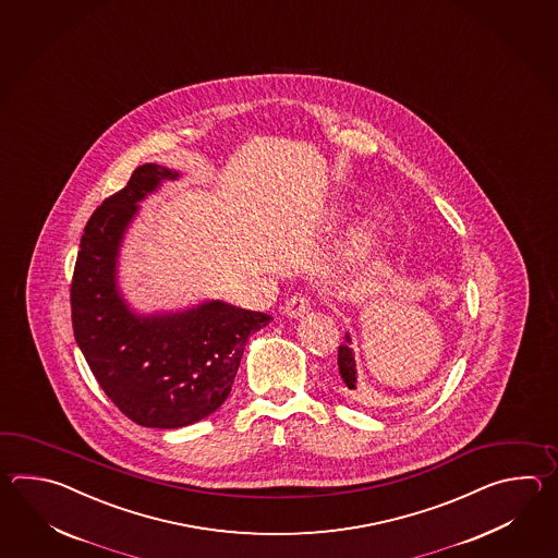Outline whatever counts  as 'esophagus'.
<instances>
[{
	"label": "esophagus",
	"mask_w": 558,
	"mask_h": 558,
	"mask_svg": "<svg viewBox=\"0 0 558 558\" xmlns=\"http://www.w3.org/2000/svg\"><path fill=\"white\" fill-rule=\"evenodd\" d=\"M313 307V303H311V299L307 295H293L287 303H284V313L289 315V317H303V315H307L308 311Z\"/></svg>",
	"instance_id": "1"
}]
</instances>
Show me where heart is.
I'll use <instances>...</instances> for the list:
<instances>
[{
	"instance_id": "heart-1",
	"label": "heart",
	"mask_w": 558,
	"mask_h": 558,
	"mask_svg": "<svg viewBox=\"0 0 558 558\" xmlns=\"http://www.w3.org/2000/svg\"><path fill=\"white\" fill-rule=\"evenodd\" d=\"M373 231H375V221L367 219L365 223H361V227L353 233V245L355 247L367 245L368 239L373 238Z\"/></svg>"
}]
</instances>
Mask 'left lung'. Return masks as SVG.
Here are the masks:
<instances>
[{
    "label": "left lung",
    "instance_id": "8db88e82",
    "mask_svg": "<svg viewBox=\"0 0 558 558\" xmlns=\"http://www.w3.org/2000/svg\"><path fill=\"white\" fill-rule=\"evenodd\" d=\"M344 337H347V343H351L349 335H344ZM337 363H339V373H341L344 387L353 391V389H356L355 356H353V351H351L349 344H341V347H339V359H337Z\"/></svg>",
    "mask_w": 558,
    "mask_h": 558
}]
</instances>
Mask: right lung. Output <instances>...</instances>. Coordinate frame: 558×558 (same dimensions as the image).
<instances>
[{
  "mask_svg": "<svg viewBox=\"0 0 558 558\" xmlns=\"http://www.w3.org/2000/svg\"><path fill=\"white\" fill-rule=\"evenodd\" d=\"M178 175L155 163L137 167L89 217L73 269L75 341L111 403L142 427H187L215 413L231 392L247 339L271 320L223 301L140 317L119 295V245L137 203Z\"/></svg>",
  "mask_w": 558,
  "mask_h": 558,
  "instance_id": "1",
  "label": "right lung"
}]
</instances>
